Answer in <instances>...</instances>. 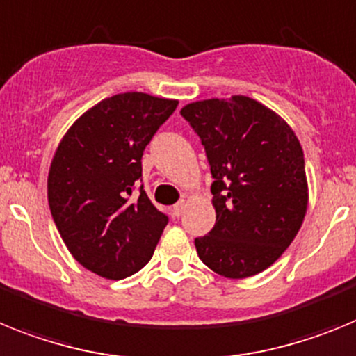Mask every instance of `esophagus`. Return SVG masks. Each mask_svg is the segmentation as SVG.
Returning a JSON list of instances; mask_svg holds the SVG:
<instances>
[{
	"label": "esophagus",
	"mask_w": 356,
	"mask_h": 356,
	"mask_svg": "<svg viewBox=\"0 0 356 356\" xmlns=\"http://www.w3.org/2000/svg\"><path fill=\"white\" fill-rule=\"evenodd\" d=\"M184 209H186V202H184V200H181V202L174 204V208H172V211H174L175 216H181L182 213H184Z\"/></svg>",
	"instance_id": "1"
}]
</instances>
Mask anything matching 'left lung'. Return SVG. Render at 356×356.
Listing matches in <instances>:
<instances>
[{"label": "left lung", "mask_w": 356, "mask_h": 356, "mask_svg": "<svg viewBox=\"0 0 356 356\" xmlns=\"http://www.w3.org/2000/svg\"><path fill=\"white\" fill-rule=\"evenodd\" d=\"M181 114L199 134L215 179L216 222L195 238L197 254L224 277L254 276L286 251L307 215L298 136L274 111L242 95L193 102Z\"/></svg>", "instance_id": "1"}]
</instances>
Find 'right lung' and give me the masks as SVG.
I'll list each match as a JSON object with an SVG mask.
<instances>
[{
	"instance_id": "obj_1",
	"label": "right lung",
	"mask_w": 356,
	"mask_h": 356,
	"mask_svg": "<svg viewBox=\"0 0 356 356\" xmlns=\"http://www.w3.org/2000/svg\"><path fill=\"white\" fill-rule=\"evenodd\" d=\"M177 100L120 92L67 129L51 159L48 204L67 251L105 280H123L152 258L168 216L150 202L141 157Z\"/></svg>"
}]
</instances>
